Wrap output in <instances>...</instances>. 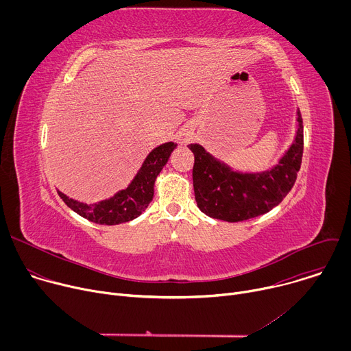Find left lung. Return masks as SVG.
<instances>
[{
    "label": "left lung",
    "instance_id": "left-lung-1",
    "mask_svg": "<svg viewBox=\"0 0 351 351\" xmlns=\"http://www.w3.org/2000/svg\"><path fill=\"white\" fill-rule=\"evenodd\" d=\"M303 144V119L298 110L293 143L275 167L263 172L234 171L203 145L189 144L194 154L193 186L197 207L206 215L226 222L267 214L291 190L302 165Z\"/></svg>",
    "mask_w": 351,
    "mask_h": 351
}]
</instances>
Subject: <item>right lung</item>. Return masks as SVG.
<instances>
[{"label": "right lung", "mask_w": 351, "mask_h": 351, "mask_svg": "<svg viewBox=\"0 0 351 351\" xmlns=\"http://www.w3.org/2000/svg\"><path fill=\"white\" fill-rule=\"evenodd\" d=\"M176 143L168 141L156 147L147 156L141 168L123 190H119L112 197L94 204L80 203L77 199L69 198L66 194L58 190L64 203L80 217L99 225H119L129 222L138 215L152 203L154 197V183L165 164L168 162L171 153L176 148Z\"/></svg>", "instance_id": "obj_1"}]
</instances>
